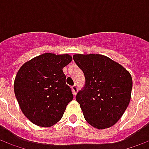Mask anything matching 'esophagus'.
Segmentation results:
<instances>
[{
  "mask_svg": "<svg viewBox=\"0 0 149 149\" xmlns=\"http://www.w3.org/2000/svg\"><path fill=\"white\" fill-rule=\"evenodd\" d=\"M72 93H73V95L76 96V94L77 93V91H78V88L77 84H74V85L72 87Z\"/></svg>",
  "mask_w": 149,
  "mask_h": 149,
  "instance_id": "1",
  "label": "esophagus"
}]
</instances>
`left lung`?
I'll return each mask as SVG.
<instances>
[{
	"instance_id": "left-lung-1",
	"label": "left lung",
	"mask_w": 149,
	"mask_h": 149,
	"mask_svg": "<svg viewBox=\"0 0 149 149\" xmlns=\"http://www.w3.org/2000/svg\"><path fill=\"white\" fill-rule=\"evenodd\" d=\"M85 83L77 94L84 119L93 127L104 129L118 121L131 99L132 80L122 65L100 54H75Z\"/></svg>"
}]
</instances>
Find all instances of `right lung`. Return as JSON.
Returning <instances> with one entry per match:
<instances>
[{"label":"right lung","instance_id":"add662e5","mask_svg":"<svg viewBox=\"0 0 149 149\" xmlns=\"http://www.w3.org/2000/svg\"><path fill=\"white\" fill-rule=\"evenodd\" d=\"M68 54L44 53L22 65L14 81V93L21 111L34 125L50 127L62 118L73 99L63 68Z\"/></svg>","mask_w":149,"mask_h":149}]
</instances>
